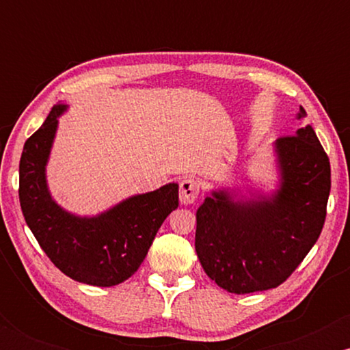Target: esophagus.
<instances>
[{
  "label": "esophagus",
  "mask_w": 350,
  "mask_h": 350,
  "mask_svg": "<svg viewBox=\"0 0 350 350\" xmlns=\"http://www.w3.org/2000/svg\"><path fill=\"white\" fill-rule=\"evenodd\" d=\"M199 196V183L192 178H186L179 184V200L184 206H191Z\"/></svg>",
  "instance_id": "1"
}]
</instances>
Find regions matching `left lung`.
Returning a JSON list of instances; mask_svg holds the SVG:
<instances>
[{
    "mask_svg": "<svg viewBox=\"0 0 350 350\" xmlns=\"http://www.w3.org/2000/svg\"><path fill=\"white\" fill-rule=\"evenodd\" d=\"M306 116L299 107L296 118ZM273 191L212 189L198 208L196 252L204 271L235 295L280 286L319 239L331 164L311 124L273 143Z\"/></svg>",
    "mask_w": 350,
    "mask_h": 350,
    "instance_id": "1",
    "label": "left lung"
}]
</instances>
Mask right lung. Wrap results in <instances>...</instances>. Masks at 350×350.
<instances>
[{"label":"right lung","instance_id":"add662e5","mask_svg":"<svg viewBox=\"0 0 350 350\" xmlns=\"http://www.w3.org/2000/svg\"><path fill=\"white\" fill-rule=\"evenodd\" d=\"M69 105L52 107L46 122L24 143L19 161V202L27 227L64 275L92 286H115L143 263L166 217L179 206V186L123 199L97 215H77L52 198L46 167Z\"/></svg>","mask_w":350,"mask_h":350}]
</instances>
